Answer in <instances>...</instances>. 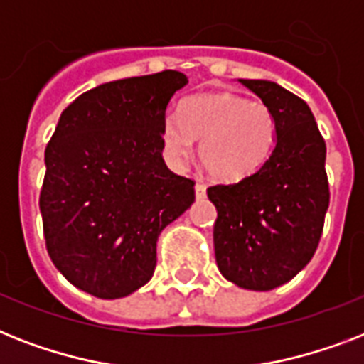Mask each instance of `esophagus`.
<instances>
[{"instance_id": "1", "label": "esophagus", "mask_w": 364, "mask_h": 364, "mask_svg": "<svg viewBox=\"0 0 364 364\" xmlns=\"http://www.w3.org/2000/svg\"><path fill=\"white\" fill-rule=\"evenodd\" d=\"M205 191H208V187H205L204 183H196V185H194V194H196V198L198 200L205 198Z\"/></svg>"}]
</instances>
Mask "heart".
<instances>
[{
	"label": "heart",
	"instance_id": "obj_1",
	"mask_svg": "<svg viewBox=\"0 0 364 364\" xmlns=\"http://www.w3.org/2000/svg\"><path fill=\"white\" fill-rule=\"evenodd\" d=\"M276 117L262 102L234 92L191 96L179 105V117L168 115L160 128L164 154L185 164L200 143V162L213 179L240 183L253 177L276 147Z\"/></svg>",
	"mask_w": 364,
	"mask_h": 364
}]
</instances>
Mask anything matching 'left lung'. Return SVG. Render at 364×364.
<instances>
[{
	"mask_svg": "<svg viewBox=\"0 0 364 364\" xmlns=\"http://www.w3.org/2000/svg\"><path fill=\"white\" fill-rule=\"evenodd\" d=\"M276 117L270 160L253 177L208 188L217 208L213 245L219 270L249 291L293 279L316 253L328 210L327 147L304 100L277 82L238 79Z\"/></svg>",
	"mask_w": 364,
	"mask_h": 364,
	"instance_id": "8db88e82",
	"label": "left lung"
}]
</instances>
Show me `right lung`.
Returning <instances> with one entry per match:
<instances>
[{
  "label": "right lung",
  "mask_w": 364,
  "mask_h": 364,
  "mask_svg": "<svg viewBox=\"0 0 364 364\" xmlns=\"http://www.w3.org/2000/svg\"><path fill=\"white\" fill-rule=\"evenodd\" d=\"M187 82L173 70L104 82L60 115L39 210L54 266L85 293L113 300L143 287L160 232L193 205L194 181L168 170L160 139Z\"/></svg>",
  "instance_id": "obj_1"
}]
</instances>
